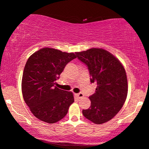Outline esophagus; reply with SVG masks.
Masks as SVG:
<instances>
[{
  "instance_id": "esophagus-1",
  "label": "esophagus",
  "mask_w": 149,
  "mask_h": 149,
  "mask_svg": "<svg viewBox=\"0 0 149 149\" xmlns=\"http://www.w3.org/2000/svg\"><path fill=\"white\" fill-rule=\"evenodd\" d=\"M75 96L77 97H78V98H82L84 96V95H83V93H75Z\"/></svg>"
}]
</instances>
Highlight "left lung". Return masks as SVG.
Here are the masks:
<instances>
[{
    "instance_id": "left-lung-1",
    "label": "left lung",
    "mask_w": 149,
    "mask_h": 149,
    "mask_svg": "<svg viewBox=\"0 0 149 149\" xmlns=\"http://www.w3.org/2000/svg\"><path fill=\"white\" fill-rule=\"evenodd\" d=\"M76 54L88 66L91 82L97 84L95 93L89 97L90 107L83 110V115L95 124L107 123L119 113L127 98L125 68L119 59L102 48H91Z\"/></svg>"
}]
</instances>
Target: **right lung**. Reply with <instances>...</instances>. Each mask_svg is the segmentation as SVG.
Returning <instances> with one entry per match:
<instances>
[{"label":"right lung","mask_w":149,"mask_h":149,"mask_svg":"<svg viewBox=\"0 0 149 149\" xmlns=\"http://www.w3.org/2000/svg\"><path fill=\"white\" fill-rule=\"evenodd\" d=\"M75 54L44 47L28 59L22 76V95L31 113L40 121L47 123L60 121L74 102L72 92L55 85L66 65L77 58Z\"/></svg>","instance_id":"right-lung-1"}]
</instances>
